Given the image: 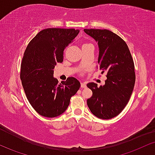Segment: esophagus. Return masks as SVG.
<instances>
[{"instance_id": "obj_1", "label": "esophagus", "mask_w": 155, "mask_h": 155, "mask_svg": "<svg viewBox=\"0 0 155 155\" xmlns=\"http://www.w3.org/2000/svg\"><path fill=\"white\" fill-rule=\"evenodd\" d=\"M81 88H86V83H81Z\"/></svg>"}]
</instances>
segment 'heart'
I'll use <instances>...</instances> for the list:
<instances>
[{"label": "heart", "mask_w": 155, "mask_h": 155, "mask_svg": "<svg viewBox=\"0 0 155 155\" xmlns=\"http://www.w3.org/2000/svg\"><path fill=\"white\" fill-rule=\"evenodd\" d=\"M88 45V44H87V43H85V44L83 45V46H84V45Z\"/></svg>", "instance_id": "b5f03b06"}]
</instances>
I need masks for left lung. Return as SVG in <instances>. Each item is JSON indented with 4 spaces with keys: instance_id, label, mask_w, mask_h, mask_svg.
Listing matches in <instances>:
<instances>
[{
    "instance_id": "1",
    "label": "left lung",
    "mask_w": 155,
    "mask_h": 155,
    "mask_svg": "<svg viewBox=\"0 0 155 155\" xmlns=\"http://www.w3.org/2000/svg\"><path fill=\"white\" fill-rule=\"evenodd\" d=\"M84 32L98 43L99 70L107 72L104 85L87 84L93 92L87 104L96 117L111 119L123 110L132 94L136 81L134 60L126 43L112 31L84 29Z\"/></svg>"
}]
</instances>
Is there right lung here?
<instances>
[{"mask_svg": "<svg viewBox=\"0 0 155 155\" xmlns=\"http://www.w3.org/2000/svg\"><path fill=\"white\" fill-rule=\"evenodd\" d=\"M74 29L48 28L29 43L21 64L20 78L31 106L43 117H55L66 111L81 83L70 77L58 83L54 69L63 61L64 51L79 33Z\"/></svg>", "mask_w": 155, "mask_h": 155, "instance_id": "1", "label": "right lung"}]
</instances>
